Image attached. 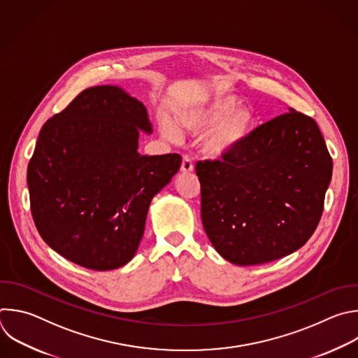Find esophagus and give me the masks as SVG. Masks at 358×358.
Masks as SVG:
<instances>
[{
  "mask_svg": "<svg viewBox=\"0 0 358 358\" xmlns=\"http://www.w3.org/2000/svg\"><path fill=\"white\" fill-rule=\"evenodd\" d=\"M194 170V163L192 159L187 155L182 156V163H181V171L182 173H191Z\"/></svg>",
  "mask_w": 358,
  "mask_h": 358,
  "instance_id": "1",
  "label": "esophagus"
}]
</instances>
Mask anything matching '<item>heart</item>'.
Returning <instances> with one entry per match:
<instances>
[{
    "instance_id": "obj_1",
    "label": "heart",
    "mask_w": 358,
    "mask_h": 358,
    "mask_svg": "<svg viewBox=\"0 0 358 358\" xmlns=\"http://www.w3.org/2000/svg\"><path fill=\"white\" fill-rule=\"evenodd\" d=\"M253 121V112L248 106L237 103L234 96L223 94L178 113L180 125L192 134L210 128L205 152L212 157H222L239 148L252 132ZM162 132L171 141L180 138L178 128L169 119L162 122Z\"/></svg>"
}]
</instances>
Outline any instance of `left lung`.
Masks as SVG:
<instances>
[{"label":"left lung","instance_id":"left-lung-1","mask_svg":"<svg viewBox=\"0 0 358 358\" xmlns=\"http://www.w3.org/2000/svg\"><path fill=\"white\" fill-rule=\"evenodd\" d=\"M331 170L315 119L294 109L253 129L222 160L198 162L210 243L237 266L294 253L317 227Z\"/></svg>","mask_w":358,"mask_h":358}]
</instances>
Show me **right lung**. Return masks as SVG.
I'll return each mask as SVG.
<instances>
[{
  "instance_id": "obj_1",
  "label": "right lung",
  "mask_w": 358,
  "mask_h": 358,
  "mask_svg": "<svg viewBox=\"0 0 358 358\" xmlns=\"http://www.w3.org/2000/svg\"><path fill=\"white\" fill-rule=\"evenodd\" d=\"M139 129L152 132L145 105L112 85L80 92L42 127L28 164L31 212L42 239L95 271L135 256L153 196L181 156H142Z\"/></svg>"
}]
</instances>
